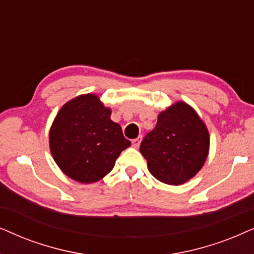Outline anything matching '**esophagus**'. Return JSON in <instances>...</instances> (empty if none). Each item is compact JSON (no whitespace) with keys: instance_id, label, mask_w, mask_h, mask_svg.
Wrapping results in <instances>:
<instances>
[{"instance_id":"1","label":"esophagus","mask_w":254,"mask_h":254,"mask_svg":"<svg viewBox=\"0 0 254 254\" xmlns=\"http://www.w3.org/2000/svg\"><path fill=\"white\" fill-rule=\"evenodd\" d=\"M140 141H141V136L137 137L136 139H133V140H132V145H133L134 147H139V145H140Z\"/></svg>"}]
</instances>
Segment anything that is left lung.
I'll return each mask as SVG.
<instances>
[{
	"mask_svg": "<svg viewBox=\"0 0 254 254\" xmlns=\"http://www.w3.org/2000/svg\"><path fill=\"white\" fill-rule=\"evenodd\" d=\"M209 151L207 127L195 110L178 102L159 114L140 144L150 173L167 185H181L201 170Z\"/></svg>",
	"mask_w": 254,
	"mask_h": 254,
	"instance_id": "8db88e82",
	"label": "left lung"
}]
</instances>
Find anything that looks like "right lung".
I'll list each match as a JSON object with an SVG mask.
<instances>
[{
  "instance_id": "obj_1",
  "label": "right lung",
  "mask_w": 254,
  "mask_h": 254,
  "mask_svg": "<svg viewBox=\"0 0 254 254\" xmlns=\"http://www.w3.org/2000/svg\"><path fill=\"white\" fill-rule=\"evenodd\" d=\"M110 115L109 108L93 94L77 96L59 110L50 131V148L67 177L81 184L99 181L130 146Z\"/></svg>"
}]
</instances>
